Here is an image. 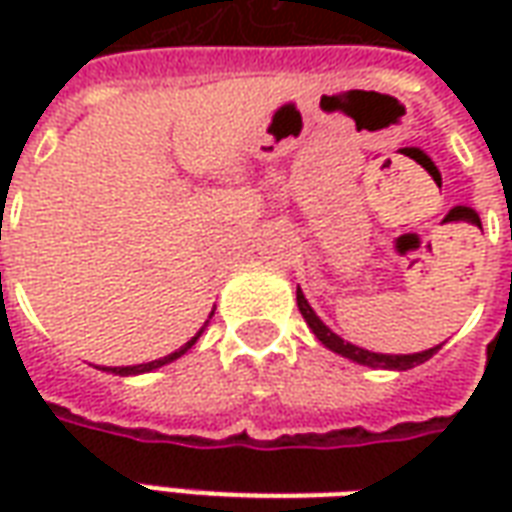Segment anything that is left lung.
Returning <instances> with one entry per match:
<instances>
[{
  "label": "left lung",
  "instance_id": "8db88e82",
  "mask_svg": "<svg viewBox=\"0 0 512 512\" xmlns=\"http://www.w3.org/2000/svg\"><path fill=\"white\" fill-rule=\"evenodd\" d=\"M296 304H299V312L304 315V321H307V326L312 329V334H315V337H318L329 351L345 356V359H351V362H356V365L373 367V370H411V367L428 362L430 356L436 354V351L441 348V345H436V348L419 351V354H376V351L359 348V345L343 340L340 334H334L332 329H329V326L315 315V310L310 307V301L304 299L301 288H296Z\"/></svg>",
  "mask_w": 512,
  "mask_h": 512
}]
</instances>
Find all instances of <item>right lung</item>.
Here are the masks:
<instances>
[{"label":"right lung","instance_id":"add662e5","mask_svg":"<svg viewBox=\"0 0 512 512\" xmlns=\"http://www.w3.org/2000/svg\"><path fill=\"white\" fill-rule=\"evenodd\" d=\"M211 315H213V312H211ZM205 326H208V321H205ZM205 326H202L200 332L191 337L189 343L180 345L178 351H172V354H169V356H161V359H156V362H145V365H128V367H98V370H106V373H115V376H142V373H153V370H158V367L169 365V362H175V359H180V356L186 354L191 345L200 340V334L205 332Z\"/></svg>","mask_w":512,"mask_h":512}]
</instances>
